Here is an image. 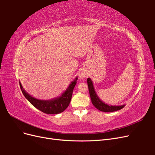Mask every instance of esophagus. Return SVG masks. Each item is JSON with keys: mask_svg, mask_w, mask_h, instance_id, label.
I'll return each mask as SVG.
<instances>
[{"mask_svg": "<svg viewBox=\"0 0 155 155\" xmlns=\"http://www.w3.org/2000/svg\"><path fill=\"white\" fill-rule=\"evenodd\" d=\"M86 76H87L86 73L83 71H81L79 74V78H80V79H85L86 78Z\"/></svg>", "mask_w": 155, "mask_h": 155, "instance_id": "obj_1", "label": "esophagus"}]
</instances>
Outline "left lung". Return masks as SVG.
I'll list each match as a JSON object with an SVG mask.
<instances>
[{
	"label": "left lung",
	"instance_id": "left-lung-1",
	"mask_svg": "<svg viewBox=\"0 0 155 155\" xmlns=\"http://www.w3.org/2000/svg\"><path fill=\"white\" fill-rule=\"evenodd\" d=\"M87 81L88 83L89 94H90V96L91 98V101L93 105L97 109L102 112H114L116 110H120L121 109H123V108L125 106V104L121 105H111L107 104L106 103L102 101L100 99V97L97 95L92 79L88 78Z\"/></svg>",
	"mask_w": 155,
	"mask_h": 155
}]
</instances>
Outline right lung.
I'll return each mask as SVG.
<instances>
[{
    "mask_svg": "<svg viewBox=\"0 0 155 155\" xmlns=\"http://www.w3.org/2000/svg\"><path fill=\"white\" fill-rule=\"evenodd\" d=\"M77 80L78 77L75 78L74 80L70 83L66 91H64L61 94V95L49 100H43L35 98L26 92V91L23 88L21 82H19V84L23 95L33 106H34L37 109L44 112V113L56 114L63 112L69 105L72 98L73 90L75 85H76Z\"/></svg>",
    "mask_w": 155,
    "mask_h": 155,
    "instance_id": "add662e5",
    "label": "right lung"
}]
</instances>
